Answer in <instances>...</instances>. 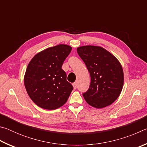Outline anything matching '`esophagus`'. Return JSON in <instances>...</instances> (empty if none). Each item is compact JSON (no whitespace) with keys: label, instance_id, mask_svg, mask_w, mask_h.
<instances>
[{"label":"esophagus","instance_id":"esophagus-1","mask_svg":"<svg viewBox=\"0 0 147 147\" xmlns=\"http://www.w3.org/2000/svg\"><path fill=\"white\" fill-rule=\"evenodd\" d=\"M73 86L74 89H76V88H77V84H76V82L73 83Z\"/></svg>","mask_w":147,"mask_h":147}]
</instances>
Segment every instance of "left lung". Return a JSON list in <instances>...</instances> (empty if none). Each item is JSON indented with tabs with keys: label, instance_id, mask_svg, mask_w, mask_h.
Returning <instances> with one entry per match:
<instances>
[{
	"label": "left lung",
	"instance_id": "left-lung-1",
	"mask_svg": "<svg viewBox=\"0 0 147 147\" xmlns=\"http://www.w3.org/2000/svg\"><path fill=\"white\" fill-rule=\"evenodd\" d=\"M77 53L90 74L91 83L83 94L86 101L96 108H103L113 103L122 91L123 69L112 54L100 46L86 45L77 48Z\"/></svg>",
	"mask_w": 147,
	"mask_h": 147
}]
</instances>
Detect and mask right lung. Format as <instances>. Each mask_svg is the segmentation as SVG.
Segmentation results:
<instances>
[{"mask_svg":"<svg viewBox=\"0 0 147 147\" xmlns=\"http://www.w3.org/2000/svg\"><path fill=\"white\" fill-rule=\"evenodd\" d=\"M72 47L60 44L49 47L35 55L27 66L24 83L32 100L49 110L64 105L73 89L61 69Z\"/></svg>","mask_w":147,"mask_h":147,"instance_id":"add662e5","label":"right lung"}]
</instances>
